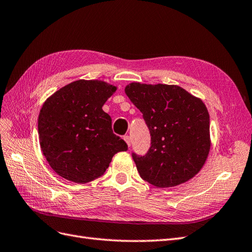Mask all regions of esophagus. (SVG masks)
<instances>
[{"instance_id": "esophagus-1", "label": "esophagus", "mask_w": 252, "mask_h": 252, "mask_svg": "<svg viewBox=\"0 0 252 252\" xmlns=\"http://www.w3.org/2000/svg\"><path fill=\"white\" fill-rule=\"evenodd\" d=\"M124 140L126 141V143L127 145V147H130V146H131V137H130V136H125V137H124Z\"/></svg>"}]
</instances>
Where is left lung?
<instances>
[{
	"mask_svg": "<svg viewBox=\"0 0 252 252\" xmlns=\"http://www.w3.org/2000/svg\"><path fill=\"white\" fill-rule=\"evenodd\" d=\"M125 92L151 133L146 156L133 154L139 175L157 188L190 181L211 148L210 118L203 100L174 84L128 83Z\"/></svg>",
	"mask_w": 252,
	"mask_h": 252,
	"instance_id": "8db88e82",
	"label": "left lung"
}]
</instances>
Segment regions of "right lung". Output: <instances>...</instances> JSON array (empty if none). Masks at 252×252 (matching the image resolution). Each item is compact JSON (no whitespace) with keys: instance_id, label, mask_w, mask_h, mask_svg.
Returning <instances> with one entry per match:
<instances>
[{"instance_id":"1","label":"right lung","mask_w":252,"mask_h":252,"mask_svg":"<svg viewBox=\"0 0 252 252\" xmlns=\"http://www.w3.org/2000/svg\"><path fill=\"white\" fill-rule=\"evenodd\" d=\"M116 90L102 80L80 79L43 103L38 119L40 147L59 176L76 184L90 183L104 173L115 154L127 150L102 110Z\"/></svg>"}]
</instances>
